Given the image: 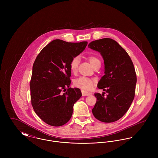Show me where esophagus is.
I'll return each instance as SVG.
<instances>
[{"instance_id":"esophagus-1","label":"esophagus","mask_w":158,"mask_h":158,"mask_svg":"<svg viewBox=\"0 0 158 158\" xmlns=\"http://www.w3.org/2000/svg\"><path fill=\"white\" fill-rule=\"evenodd\" d=\"M81 93H82V95L83 96H88V95H89L91 94L89 92H86L85 90H81Z\"/></svg>"}]
</instances>
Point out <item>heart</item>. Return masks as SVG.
<instances>
[{
	"label": "heart",
	"mask_w": 158,
	"mask_h": 158,
	"mask_svg": "<svg viewBox=\"0 0 158 158\" xmlns=\"http://www.w3.org/2000/svg\"><path fill=\"white\" fill-rule=\"evenodd\" d=\"M88 60L90 62L93 68H94L95 66L98 64H101L100 60L95 56H89L88 57ZM79 63V56H75L72 59L70 63V69L72 72L75 73L77 71ZM95 81L94 79L85 77H81L74 80L73 85L75 87L80 88L83 90H89L93 87L94 85L95 84Z\"/></svg>",
	"instance_id": "obj_1"
}]
</instances>
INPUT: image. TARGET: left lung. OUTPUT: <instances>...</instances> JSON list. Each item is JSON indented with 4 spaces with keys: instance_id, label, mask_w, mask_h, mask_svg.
<instances>
[{
    "instance_id": "left-lung-1",
    "label": "left lung",
    "mask_w": 158,
    "mask_h": 158,
    "mask_svg": "<svg viewBox=\"0 0 158 158\" xmlns=\"http://www.w3.org/2000/svg\"><path fill=\"white\" fill-rule=\"evenodd\" d=\"M88 47L100 53L104 60L105 75L98 83L105 92L95 93L96 103L92 110L98 120L114 122L127 112L135 95L137 77L133 61L125 50L111 38L92 41Z\"/></svg>"
}]
</instances>
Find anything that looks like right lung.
<instances>
[{
  "label": "right lung",
  "mask_w": 158,
  "mask_h": 158,
  "mask_svg": "<svg viewBox=\"0 0 158 158\" xmlns=\"http://www.w3.org/2000/svg\"><path fill=\"white\" fill-rule=\"evenodd\" d=\"M87 44V41L53 40L41 50L33 63L30 83L31 105L49 125L60 127L68 122L74 103L82 95L80 89L69 88L70 63Z\"/></svg>",
  "instance_id": "right-lung-1"
}]
</instances>
